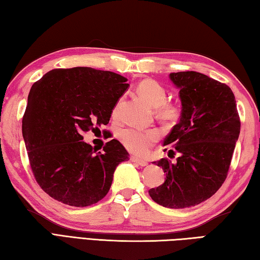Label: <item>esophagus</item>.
I'll return each instance as SVG.
<instances>
[{
	"label": "esophagus",
	"mask_w": 260,
	"mask_h": 260,
	"mask_svg": "<svg viewBox=\"0 0 260 260\" xmlns=\"http://www.w3.org/2000/svg\"><path fill=\"white\" fill-rule=\"evenodd\" d=\"M129 160H131L132 162H134V164L141 166V167H145V166H147V162H146V161L142 160V159H139V157H136V156H134V155H131Z\"/></svg>",
	"instance_id": "esophagus-1"
}]
</instances>
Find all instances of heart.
<instances>
[{"instance_id":"heart-1","label":"heart","mask_w":260,"mask_h":260,"mask_svg":"<svg viewBox=\"0 0 260 260\" xmlns=\"http://www.w3.org/2000/svg\"><path fill=\"white\" fill-rule=\"evenodd\" d=\"M139 93L149 103L155 107L157 116L166 121L177 119L180 115V107L175 103L167 101V91L159 82L154 80H144L137 86ZM117 107L113 115L116 116ZM118 137L127 150L136 154H145L149 152L155 142L160 139L157 129H137L124 128L118 133Z\"/></svg>"}]
</instances>
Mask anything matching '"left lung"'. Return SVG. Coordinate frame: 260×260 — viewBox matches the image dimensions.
<instances>
[{"label":"left lung","instance_id":"left-lung-1","mask_svg":"<svg viewBox=\"0 0 260 260\" xmlns=\"http://www.w3.org/2000/svg\"><path fill=\"white\" fill-rule=\"evenodd\" d=\"M170 80L180 90L182 107L179 123L164 144L179 156L175 164L167 157L153 162L164 169L166 180L149 194L159 205L185 208L201 204L220 189L241 124L235 94L226 84L194 71L170 73Z\"/></svg>","mask_w":260,"mask_h":260}]
</instances>
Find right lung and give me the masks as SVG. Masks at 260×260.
<instances>
[{
	"label": "right lung",
	"mask_w": 260,
	"mask_h": 260,
	"mask_svg": "<svg viewBox=\"0 0 260 260\" xmlns=\"http://www.w3.org/2000/svg\"><path fill=\"white\" fill-rule=\"evenodd\" d=\"M127 79L92 68L55 69L35 82L22 118L30 168L40 188L63 204L85 207L108 194L116 167L129 160L119 141L104 152L83 133L109 123Z\"/></svg>",
	"instance_id": "obj_1"
}]
</instances>
